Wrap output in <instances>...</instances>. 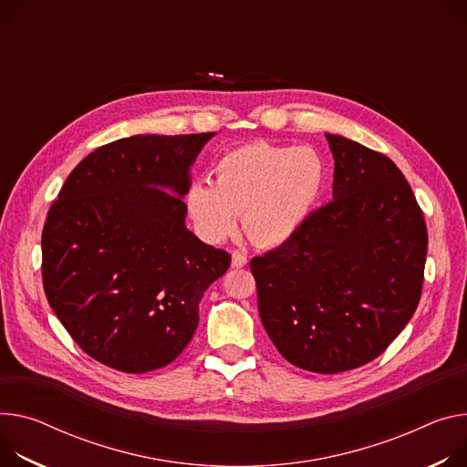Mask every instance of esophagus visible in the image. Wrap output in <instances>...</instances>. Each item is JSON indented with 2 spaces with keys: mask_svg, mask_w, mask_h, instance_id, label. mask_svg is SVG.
Returning <instances> with one entry per match:
<instances>
[{
  "mask_svg": "<svg viewBox=\"0 0 467 467\" xmlns=\"http://www.w3.org/2000/svg\"><path fill=\"white\" fill-rule=\"evenodd\" d=\"M231 265H233V268H242V266L247 265V257L244 255V253L234 251L233 253V259H231Z\"/></svg>",
  "mask_w": 467,
  "mask_h": 467,
  "instance_id": "1",
  "label": "esophagus"
}]
</instances>
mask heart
Instances as JSON below:
<instances>
[{
  "instance_id": "obj_1",
  "label": "heart",
  "mask_w": 467,
  "mask_h": 467,
  "mask_svg": "<svg viewBox=\"0 0 467 467\" xmlns=\"http://www.w3.org/2000/svg\"><path fill=\"white\" fill-rule=\"evenodd\" d=\"M214 184L193 181L184 195L199 234L223 242L238 225L251 242L277 247L300 233L320 197L326 165L311 147H281L266 141L225 152L216 163Z\"/></svg>"
}]
</instances>
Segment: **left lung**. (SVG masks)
<instances>
[{
    "mask_svg": "<svg viewBox=\"0 0 467 467\" xmlns=\"http://www.w3.org/2000/svg\"><path fill=\"white\" fill-rule=\"evenodd\" d=\"M326 140L335 160L333 201L249 268L279 354L304 370L335 374L376 359L410 322L429 234L388 156L343 136Z\"/></svg>",
    "mask_w": 467,
    "mask_h": 467,
    "instance_id": "1",
    "label": "left lung"
}]
</instances>
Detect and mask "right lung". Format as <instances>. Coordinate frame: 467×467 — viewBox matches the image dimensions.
Wrapping results in <instances>:
<instances>
[{"label":"right lung","mask_w":467,"mask_h":467,"mask_svg":"<svg viewBox=\"0 0 467 467\" xmlns=\"http://www.w3.org/2000/svg\"><path fill=\"white\" fill-rule=\"evenodd\" d=\"M214 134L132 136L83 158L42 229L47 298L93 359L141 374L171 363L231 255L186 229L190 167Z\"/></svg>","instance_id":"right-lung-1"}]
</instances>
